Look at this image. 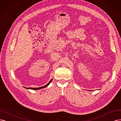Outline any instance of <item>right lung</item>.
Returning a JSON list of instances; mask_svg holds the SVG:
<instances>
[{
	"label": "right lung",
	"mask_w": 121,
	"mask_h": 121,
	"mask_svg": "<svg viewBox=\"0 0 121 121\" xmlns=\"http://www.w3.org/2000/svg\"><path fill=\"white\" fill-rule=\"evenodd\" d=\"M52 79H51V80L46 85H44V86H42V87H37V88H33V87H28V88H27V87H25L26 88V89H33V90H37V89H42V88H45V87H46L47 86H48V85H49V84L51 83V82L52 81Z\"/></svg>",
	"instance_id": "obj_1"
}]
</instances>
